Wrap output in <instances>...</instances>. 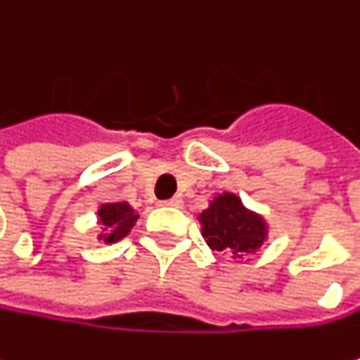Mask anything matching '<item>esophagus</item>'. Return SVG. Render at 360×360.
Segmentation results:
<instances>
[{
    "instance_id": "1",
    "label": "esophagus",
    "mask_w": 360,
    "mask_h": 360,
    "mask_svg": "<svg viewBox=\"0 0 360 360\" xmlns=\"http://www.w3.org/2000/svg\"><path fill=\"white\" fill-rule=\"evenodd\" d=\"M162 205H166V207H176V209H179V207L184 205V200L179 198V196H174V198H170V200H164Z\"/></svg>"
}]
</instances>
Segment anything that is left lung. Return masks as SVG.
I'll return each instance as SVG.
<instances>
[{
	"label": "left lung",
	"instance_id": "1",
	"mask_svg": "<svg viewBox=\"0 0 360 360\" xmlns=\"http://www.w3.org/2000/svg\"><path fill=\"white\" fill-rule=\"evenodd\" d=\"M198 221L211 250L228 252L237 258L262 248L269 233L262 215L250 211L239 196L230 192L217 194L198 215Z\"/></svg>",
	"mask_w": 360,
	"mask_h": 360
}]
</instances>
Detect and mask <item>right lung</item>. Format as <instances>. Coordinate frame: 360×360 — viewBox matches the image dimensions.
Instances as JSON below:
<instances>
[{
	"label": "right lung",
	"instance_id": "add662e5",
	"mask_svg": "<svg viewBox=\"0 0 360 360\" xmlns=\"http://www.w3.org/2000/svg\"><path fill=\"white\" fill-rule=\"evenodd\" d=\"M139 213L127 202H106L98 209V224L102 226L100 239L104 243H117L134 228Z\"/></svg>",
	"mask_w": 360,
	"mask_h": 360
}]
</instances>
